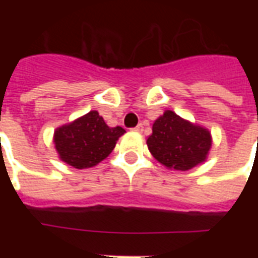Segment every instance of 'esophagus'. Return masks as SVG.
<instances>
[{"mask_svg": "<svg viewBox=\"0 0 258 258\" xmlns=\"http://www.w3.org/2000/svg\"><path fill=\"white\" fill-rule=\"evenodd\" d=\"M133 131H135V133H142V131H143V125L138 124L135 128H133Z\"/></svg>", "mask_w": 258, "mask_h": 258, "instance_id": "34e87169", "label": "esophagus"}]
</instances>
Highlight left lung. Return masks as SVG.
<instances>
[{
	"label": "left lung",
	"mask_w": 258,
	"mask_h": 258,
	"mask_svg": "<svg viewBox=\"0 0 258 258\" xmlns=\"http://www.w3.org/2000/svg\"><path fill=\"white\" fill-rule=\"evenodd\" d=\"M147 146L153 157L167 169L187 171L206 161L212 135L209 130L165 111L154 121Z\"/></svg>",
	"instance_id": "obj_1"
}]
</instances>
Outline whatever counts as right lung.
<instances>
[{"mask_svg":"<svg viewBox=\"0 0 258 258\" xmlns=\"http://www.w3.org/2000/svg\"><path fill=\"white\" fill-rule=\"evenodd\" d=\"M121 127H108L97 111H89L72 123L54 131V147L58 157L75 169H88L100 163L115 149Z\"/></svg>","mask_w":258,"mask_h":258,"instance_id":"right-lung-1","label":"right lung"}]
</instances>
